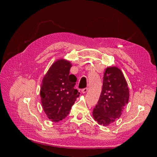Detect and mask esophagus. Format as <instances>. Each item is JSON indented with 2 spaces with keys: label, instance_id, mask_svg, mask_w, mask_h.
Instances as JSON below:
<instances>
[{
  "label": "esophagus",
  "instance_id": "34e87169",
  "mask_svg": "<svg viewBox=\"0 0 157 157\" xmlns=\"http://www.w3.org/2000/svg\"><path fill=\"white\" fill-rule=\"evenodd\" d=\"M87 91H88V88H85V89H83L82 90V94H86Z\"/></svg>",
  "mask_w": 157,
  "mask_h": 157
}]
</instances>
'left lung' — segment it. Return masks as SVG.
I'll return each instance as SVG.
<instances>
[{"label":"left lung","mask_w":157,"mask_h":157,"mask_svg":"<svg viewBox=\"0 0 157 157\" xmlns=\"http://www.w3.org/2000/svg\"><path fill=\"white\" fill-rule=\"evenodd\" d=\"M129 98L128 85L121 69L116 66L107 67L99 101L93 111L94 120L103 126L113 123L121 117Z\"/></svg>","instance_id":"obj_1"}]
</instances>
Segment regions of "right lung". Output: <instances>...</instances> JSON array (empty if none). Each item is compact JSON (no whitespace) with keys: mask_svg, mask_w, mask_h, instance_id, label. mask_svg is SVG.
I'll list each match as a JSON object with an SVG mask.
<instances>
[{"mask_svg":"<svg viewBox=\"0 0 157 157\" xmlns=\"http://www.w3.org/2000/svg\"><path fill=\"white\" fill-rule=\"evenodd\" d=\"M72 66L65 59L55 61L42 79L40 96L43 109L52 122H59L68 115L79 93L74 89L77 78L70 75Z\"/></svg>","mask_w":157,"mask_h":157,"instance_id":"right-lung-1","label":"right lung"}]
</instances>
